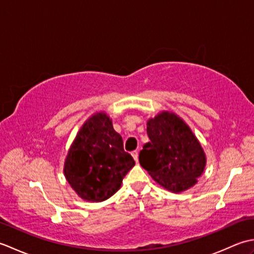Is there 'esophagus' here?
<instances>
[{"label":"esophagus","instance_id":"obj_1","mask_svg":"<svg viewBox=\"0 0 254 254\" xmlns=\"http://www.w3.org/2000/svg\"><path fill=\"white\" fill-rule=\"evenodd\" d=\"M131 155H132V157L134 158V160H135L137 163V161H138V152H137V150H134V152L131 153Z\"/></svg>","mask_w":254,"mask_h":254}]
</instances>
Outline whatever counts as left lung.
I'll use <instances>...</instances> for the list:
<instances>
[{"mask_svg": "<svg viewBox=\"0 0 254 254\" xmlns=\"http://www.w3.org/2000/svg\"><path fill=\"white\" fill-rule=\"evenodd\" d=\"M150 142L139 153V164L153 179L171 192L190 189L203 174L206 158L188 124L177 115L163 111L147 121Z\"/></svg>", "mask_w": 254, "mask_h": 254, "instance_id": "8db88e82", "label": "left lung"}]
</instances>
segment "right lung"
Here are the masks:
<instances>
[{"mask_svg": "<svg viewBox=\"0 0 254 254\" xmlns=\"http://www.w3.org/2000/svg\"><path fill=\"white\" fill-rule=\"evenodd\" d=\"M135 165L124 152L123 141L104 112L90 117L80 127L64 164V175L77 195L102 202L121 187L123 178Z\"/></svg>", "mask_w": 254, "mask_h": 254, "instance_id": "add662e5", "label": "right lung"}]
</instances>
